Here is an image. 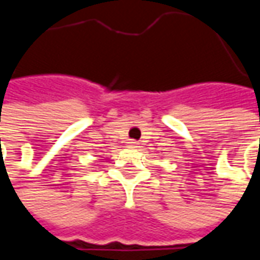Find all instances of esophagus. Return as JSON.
<instances>
[{
  "instance_id": "34e87169",
  "label": "esophagus",
  "mask_w": 260,
  "mask_h": 260,
  "mask_svg": "<svg viewBox=\"0 0 260 260\" xmlns=\"http://www.w3.org/2000/svg\"><path fill=\"white\" fill-rule=\"evenodd\" d=\"M129 146L136 147V146H138V142H135V141H131V142H129Z\"/></svg>"
}]
</instances>
